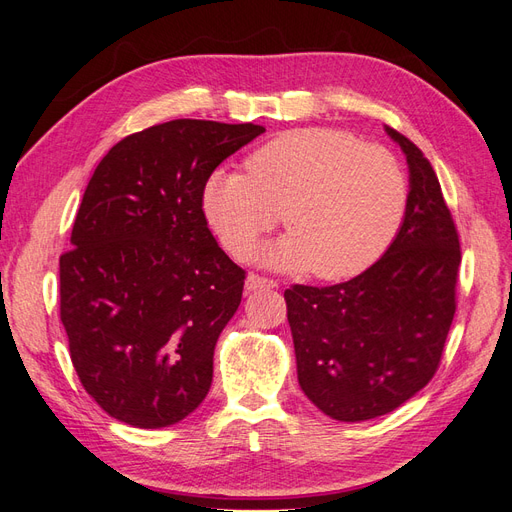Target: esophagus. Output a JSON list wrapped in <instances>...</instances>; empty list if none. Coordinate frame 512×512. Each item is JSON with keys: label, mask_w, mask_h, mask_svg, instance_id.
<instances>
[{"label": "esophagus", "mask_w": 512, "mask_h": 512, "mask_svg": "<svg viewBox=\"0 0 512 512\" xmlns=\"http://www.w3.org/2000/svg\"><path fill=\"white\" fill-rule=\"evenodd\" d=\"M245 288L247 290H262V288H277L275 280H269L265 275H258V273H250L245 280Z\"/></svg>", "instance_id": "34e87169"}]
</instances>
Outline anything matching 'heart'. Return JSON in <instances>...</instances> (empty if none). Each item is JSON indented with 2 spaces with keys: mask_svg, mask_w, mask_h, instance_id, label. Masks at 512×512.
Instances as JSON below:
<instances>
[{
  "mask_svg": "<svg viewBox=\"0 0 512 512\" xmlns=\"http://www.w3.org/2000/svg\"><path fill=\"white\" fill-rule=\"evenodd\" d=\"M408 175L391 149L344 130L284 132L256 149L247 175L213 173L203 209L230 254L250 256L284 220L290 237L269 258L307 269L318 280H344L389 250L408 209Z\"/></svg>",
  "mask_w": 512,
  "mask_h": 512,
  "instance_id": "1",
  "label": "heart"
}]
</instances>
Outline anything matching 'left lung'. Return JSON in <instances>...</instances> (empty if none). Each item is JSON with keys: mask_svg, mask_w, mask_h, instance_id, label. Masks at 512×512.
Here are the masks:
<instances>
[{"mask_svg": "<svg viewBox=\"0 0 512 512\" xmlns=\"http://www.w3.org/2000/svg\"><path fill=\"white\" fill-rule=\"evenodd\" d=\"M410 168L404 224L386 254L333 286L284 292L303 393L335 421L393 412L436 374L457 309L459 232L436 170L386 128Z\"/></svg>", "mask_w": 512, "mask_h": 512, "instance_id": "1", "label": "left lung"}]
</instances>
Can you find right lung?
I'll return each instance as SVG.
<instances>
[{
	"label": "right lung",
	"instance_id": "1",
	"mask_svg": "<svg viewBox=\"0 0 512 512\" xmlns=\"http://www.w3.org/2000/svg\"><path fill=\"white\" fill-rule=\"evenodd\" d=\"M254 123L175 119L119 141L89 179L59 256V316L83 389L121 423L194 412L245 271L211 235L203 192Z\"/></svg>",
	"mask_w": 512,
	"mask_h": 512
}]
</instances>
